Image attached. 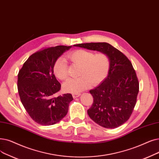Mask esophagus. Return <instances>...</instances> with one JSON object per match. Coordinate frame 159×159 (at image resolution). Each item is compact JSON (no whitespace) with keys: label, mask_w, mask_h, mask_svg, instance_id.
Here are the masks:
<instances>
[{"label":"esophagus","mask_w":159,"mask_h":159,"mask_svg":"<svg viewBox=\"0 0 159 159\" xmlns=\"http://www.w3.org/2000/svg\"><path fill=\"white\" fill-rule=\"evenodd\" d=\"M80 95V93H73V98H77L78 97H79Z\"/></svg>","instance_id":"obj_1"}]
</instances>
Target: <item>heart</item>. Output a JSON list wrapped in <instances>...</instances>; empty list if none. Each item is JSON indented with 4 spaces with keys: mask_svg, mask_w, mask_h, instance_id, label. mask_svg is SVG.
I'll return each instance as SVG.
<instances>
[{
    "mask_svg": "<svg viewBox=\"0 0 159 159\" xmlns=\"http://www.w3.org/2000/svg\"><path fill=\"white\" fill-rule=\"evenodd\" d=\"M67 58L75 66H80L77 79H70L64 84L66 92L79 93L89 86L99 84L107 76L110 67V59L103 52L95 53L85 49L75 50L67 55ZM53 72L56 77L65 80L68 78L67 63L64 58H58L53 66Z\"/></svg>",
    "mask_w": 159,
    "mask_h": 159,
    "instance_id": "heart-1",
    "label": "heart"
}]
</instances>
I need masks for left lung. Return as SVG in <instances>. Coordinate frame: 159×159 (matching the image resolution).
Masks as SVG:
<instances>
[{
	"mask_svg": "<svg viewBox=\"0 0 159 159\" xmlns=\"http://www.w3.org/2000/svg\"><path fill=\"white\" fill-rule=\"evenodd\" d=\"M75 46L103 52L109 57L107 78L89 91L93 102L88 114L101 127H118L132 114L139 92V82L132 63L125 54L108 43H79Z\"/></svg>",
	"mask_w": 159,
	"mask_h": 159,
	"instance_id": "1",
	"label": "left lung"
}]
</instances>
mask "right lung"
Masks as SVG:
<instances>
[{
	"label": "right lung",
	"mask_w": 159,
	"mask_h": 159,
	"mask_svg": "<svg viewBox=\"0 0 159 159\" xmlns=\"http://www.w3.org/2000/svg\"><path fill=\"white\" fill-rule=\"evenodd\" d=\"M71 46L47 47L32 54L18 73L17 89L20 101L30 118L41 125H51L66 116L71 93L54 97L61 84L53 72L56 60Z\"/></svg>",
	"instance_id": "obj_1"
}]
</instances>
